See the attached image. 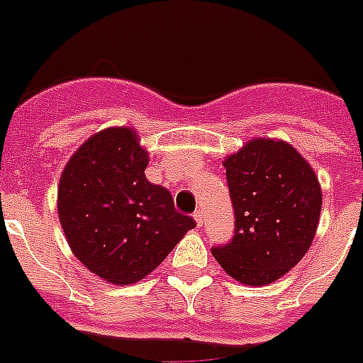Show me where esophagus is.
<instances>
[{
    "label": "esophagus",
    "mask_w": 363,
    "mask_h": 363,
    "mask_svg": "<svg viewBox=\"0 0 363 363\" xmlns=\"http://www.w3.org/2000/svg\"><path fill=\"white\" fill-rule=\"evenodd\" d=\"M194 218H196V223L201 228L203 225V218H205V214H203V211H196L194 212Z\"/></svg>",
    "instance_id": "34e87169"
}]
</instances>
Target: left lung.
Segmentation results:
<instances>
[{
    "label": "left lung",
    "instance_id": "obj_1",
    "mask_svg": "<svg viewBox=\"0 0 363 363\" xmlns=\"http://www.w3.org/2000/svg\"><path fill=\"white\" fill-rule=\"evenodd\" d=\"M223 166L235 229L212 255L240 284H272L311 246L323 205L319 181L285 141H250Z\"/></svg>",
    "mask_w": 363,
    "mask_h": 363
}]
</instances>
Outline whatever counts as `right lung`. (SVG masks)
Here are the masks:
<instances>
[{
    "instance_id": "1",
    "label": "right lung",
    "mask_w": 363,
    "mask_h": 363,
    "mask_svg": "<svg viewBox=\"0 0 363 363\" xmlns=\"http://www.w3.org/2000/svg\"><path fill=\"white\" fill-rule=\"evenodd\" d=\"M147 152L128 128L85 141L65 167L59 220L76 257L115 285L140 281L196 228L172 194L147 181Z\"/></svg>"
}]
</instances>
